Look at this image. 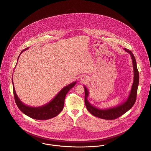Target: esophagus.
<instances>
[{
    "instance_id": "34e87169",
    "label": "esophagus",
    "mask_w": 151,
    "mask_h": 151,
    "mask_svg": "<svg viewBox=\"0 0 151 151\" xmlns=\"http://www.w3.org/2000/svg\"><path fill=\"white\" fill-rule=\"evenodd\" d=\"M86 77H81V80L82 81H86Z\"/></svg>"
}]
</instances>
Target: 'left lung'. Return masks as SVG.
Instances as JSON below:
<instances>
[{
	"label": "left lung",
	"mask_w": 151,
	"mask_h": 151,
	"mask_svg": "<svg viewBox=\"0 0 151 151\" xmlns=\"http://www.w3.org/2000/svg\"><path fill=\"white\" fill-rule=\"evenodd\" d=\"M124 50L129 53L131 57L134 70V80L132 87L128 98L124 102L113 108H109L104 109L96 108L92 105L88 101V97L89 96V91L86 88V86L84 85L85 89V104L86 109L88 111L90 112V113L95 117L105 120L116 119L129 110L133 106L136 101L137 89L139 84V73L134 55L130 50L126 48H124Z\"/></svg>",
	"instance_id": "obj_1"
}]
</instances>
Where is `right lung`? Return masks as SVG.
Masks as SVG:
<instances>
[{
  "mask_svg": "<svg viewBox=\"0 0 151 151\" xmlns=\"http://www.w3.org/2000/svg\"><path fill=\"white\" fill-rule=\"evenodd\" d=\"M28 48L24 49L20 53L18 57L17 61L22 53ZM12 83L13 86V92L15 102L22 112L28 117L36 120H47L51 118L55 117L58 116L64 108L65 99L67 93L76 84V81H74L67 86L62 88L59 93L53 98L52 101L47 104L39 107H32L28 106L22 103L19 98L18 97L13 84V80L12 78Z\"/></svg>",
  "mask_w": 151,
  "mask_h": 151,
  "instance_id": "obj_1",
  "label": "right lung"
}]
</instances>
